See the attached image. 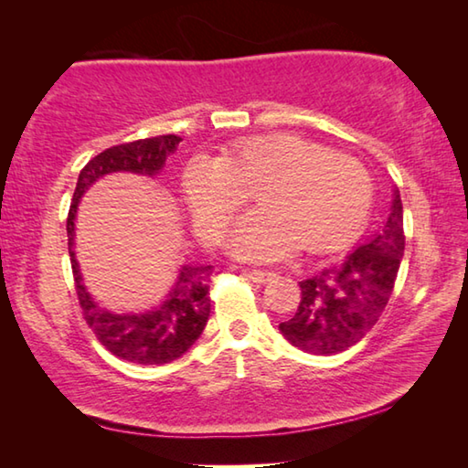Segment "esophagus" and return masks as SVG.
<instances>
[{
    "label": "esophagus",
    "mask_w": 468,
    "mask_h": 468,
    "mask_svg": "<svg viewBox=\"0 0 468 468\" xmlns=\"http://www.w3.org/2000/svg\"><path fill=\"white\" fill-rule=\"evenodd\" d=\"M245 274H248L250 279L253 282H258V284H264L268 281H272L274 276H276L272 271H258V268H248V271H245Z\"/></svg>",
    "instance_id": "34e87169"
}]
</instances>
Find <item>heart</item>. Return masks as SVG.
Segmentation results:
<instances>
[{"instance_id":"heart-1","label":"heart","mask_w":468,"mask_h":468,"mask_svg":"<svg viewBox=\"0 0 468 468\" xmlns=\"http://www.w3.org/2000/svg\"><path fill=\"white\" fill-rule=\"evenodd\" d=\"M181 189L197 231L210 241L256 192L260 208L245 215L229 239L235 253L256 260L297 248H343L366 227L376 200L366 163L295 133L245 138L220 156L196 154L181 173Z\"/></svg>"}]
</instances>
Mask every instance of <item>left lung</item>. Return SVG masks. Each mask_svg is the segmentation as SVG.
<instances>
[{
	"instance_id": "left-lung-1",
	"label": "left lung",
	"mask_w": 468,
	"mask_h": 468,
	"mask_svg": "<svg viewBox=\"0 0 468 468\" xmlns=\"http://www.w3.org/2000/svg\"><path fill=\"white\" fill-rule=\"evenodd\" d=\"M402 253V202L394 192L390 217L376 237L343 262L299 282L301 301L295 314L279 324L281 335L312 355H336L357 345L390 301Z\"/></svg>"
}]
</instances>
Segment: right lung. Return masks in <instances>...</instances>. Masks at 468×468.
Segmentation results:
<instances>
[{"instance_id":"right-lung-1","label":"right lung","mask_w":468,"mask_h":468,"mask_svg":"<svg viewBox=\"0 0 468 468\" xmlns=\"http://www.w3.org/2000/svg\"><path fill=\"white\" fill-rule=\"evenodd\" d=\"M181 142L176 133L154 136L144 140L125 142L111 146L101 154L92 156L78 176L72 204L68 212V245L72 272L76 282L78 303L89 328L99 338V343L111 355L140 366H163L181 357L208 322L210 315V276L212 266L187 264L179 271V279L169 297L156 310L138 315H117L94 305L89 292L82 287V276L78 272V262L72 251L74 243V218L82 194L99 177L115 171H132L154 176L163 169L171 153H176Z\"/></svg>"}]
</instances>
